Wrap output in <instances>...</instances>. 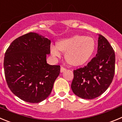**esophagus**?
<instances>
[{
  "mask_svg": "<svg viewBox=\"0 0 122 122\" xmlns=\"http://www.w3.org/2000/svg\"><path fill=\"white\" fill-rule=\"evenodd\" d=\"M66 71V69L64 67H61V69H60V72L62 73V72H64V71Z\"/></svg>",
  "mask_w": 122,
  "mask_h": 122,
  "instance_id": "esophagus-1",
  "label": "esophagus"
}]
</instances>
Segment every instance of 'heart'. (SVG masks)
<instances>
[{
  "label": "heart",
  "mask_w": 122,
  "mask_h": 122,
  "mask_svg": "<svg viewBox=\"0 0 122 122\" xmlns=\"http://www.w3.org/2000/svg\"><path fill=\"white\" fill-rule=\"evenodd\" d=\"M95 50V42L92 38L77 35L60 41L56 47H50V53L53 57H60V51L65 53L67 62L72 66H80L86 63Z\"/></svg>",
  "instance_id": "b5f03b06"
}]
</instances>
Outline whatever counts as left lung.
Here are the masks:
<instances>
[{"instance_id": "1", "label": "left lung", "mask_w": 122, "mask_h": 122, "mask_svg": "<svg viewBox=\"0 0 122 122\" xmlns=\"http://www.w3.org/2000/svg\"><path fill=\"white\" fill-rule=\"evenodd\" d=\"M115 52L107 39L98 35L96 56L84 67L73 71V92L83 99H94L106 91L115 72Z\"/></svg>"}]
</instances>
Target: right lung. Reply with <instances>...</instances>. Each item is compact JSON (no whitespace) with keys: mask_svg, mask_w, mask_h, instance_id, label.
Returning a JSON list of instances; mask_svg holds the SVG:
<instances>
[{"mask_svg":"<svg viewBox=\"0 0 122 122\" xmlns=\"http://www.w3.org/2000/svg\"><path fill=\"white\" fill-rule=\"evenodd\" d=\"M51 41L30 32L14 40L5 54L8 86L20 99L38 103L47 98L60 72V66L47 63Z\"/></svg>","mask_w":122,"mask_h":122,"instance_id":"right-lung-1","label":"right lung"}]
</instances>
